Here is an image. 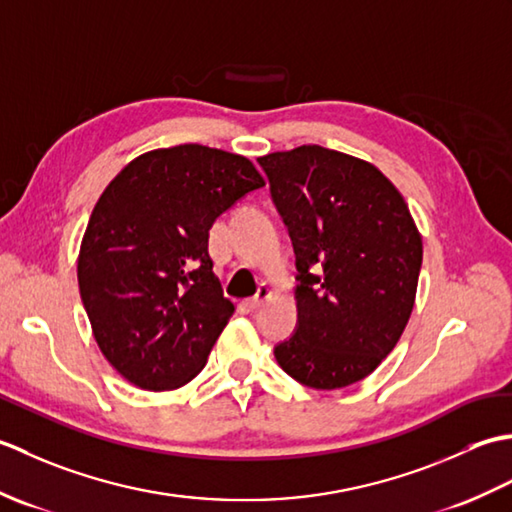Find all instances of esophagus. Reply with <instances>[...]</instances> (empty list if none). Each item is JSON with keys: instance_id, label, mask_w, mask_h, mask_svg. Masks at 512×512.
<instances>
[{"instance_id": "1", "label": "esophagus", "mask_w": 512, "mask_h": 512, "mask_svg": "<svg viewBox=\"0 0 512 512\" xmlns=\"http://www.w3.org/2000/svg\"><path fill=\"white\" fill-rule=\"evenodd\" d=\"M270 297H273V288H270L268 284H262V286H259V290H257V295L253 299L246 301V306L250 310H257V308H262Z\"/></svg>"}]
</instances>
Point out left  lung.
Wrapping results in <instances>:
<instances>
[{"label":"left lung","mask_w":512,"mask_h":512,"mask_svg":"<svg viewBox=\"0 0 512 512\" xmlns=\"http://www.w3.org/2000/svg\"><path fill=\"white\" fill-rule=\"evenodd\" d=\"M297 257V330L275 347L312 389L358 383L411 317L422 237L400 191L372 162L301 145L257 158Z\"/></svg>","instance_id":"obj_1"}]
</instances>
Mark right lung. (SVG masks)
Segmentation results:
<instances>
[{
    "label": "right lung",
    "instance_id": "obj_1",
    "mask_svg": "<svg viewBox=\"0 0 512 512\" xmlns=\"http://www.w3.org/2000/svg\"><path fill=\"white\" fill-rule=\"evenodd\" d=\"M244 156L204 145L154 149L107 184L85 228L76 277L103 356L147 391L202 372L235 306L209 257V228L264 187Z\"/></svg>",
    "mask_w": 512,
    "mask_h": 512
}]
</instances>
